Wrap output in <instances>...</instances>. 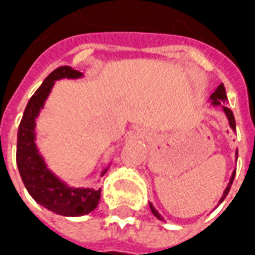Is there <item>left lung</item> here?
I'll return each instance as SVG.
<instances>
[{"label": "left lung", "mask_w": 255, "mask_h": 255, "mask_svg": "<svg viewBox=\"0 0 255 255\" xmlns=\"http://www.w3.org/2000/svg\"><path fill=\"white\" fill-rule=\"evenodd\" d=\"M209 101H210V105L212 106H220L221 108V111L224 112L225 117H227V120H228V124H230L231 129L235 132L236 131V124H235V117H234V113H232V111L231 109H228V108H225V104H227V94H225V87L223 86V83L220 84L217 89L214 90V93L212 95H210V98H209ZM235 158L238 160V150L235 151ZM235 172L236 169H234V172H232V175H231V179L230 182H228V184H227V187H225L224 192H223V197L220 198V201L217 202V206H219L220 203L223 202L225 199V197L228 195V192H230V188L231 186H232V182H234V177H235ZM150 210H151V213L154 214L155 217L158 220H161V221H165L164 220V217L161 216L160 212L157 210V209L153 206V203L150 202Z\"/></svg>", "instance_id": "1"}]
</instances>
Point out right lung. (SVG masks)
I'll list each match as a JSON object with an SVG mask.
<instances>
[{"label":"right lung","mask_w":255,"mask_h":255,"mask_svg":"<svg viewBox=\"0 0 255 255\" xmlns=\"http://www.w3.org/2000/svg\"><path fill=\"white\" fill-rule=\"evenodd\" d=\"M80 78L83 73L71 67L54 69L28 101L17 131L16 162L27 191L41 206L65 217L91 213L100 203L101 188L69 186L49 168L36 144V120L57 80ZM109 165L101 171L100 176L105 175Z\"/></svg>","instance_id":"obj_1"}]
</instances>
